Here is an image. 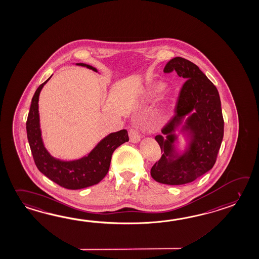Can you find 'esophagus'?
Here are the masks:
<instances>
[{
    "label": "esophagus",
    "mask_w": 259,
    "mask_h": 259,
    "mask_svg": "<svg viewBox=\"0 0 259 259\" xmlns=\"http://www.w3.org/2000/svg\"><path fill=\"white\" fill-rule=\"evenodd\" d=\"M129 138L133 143H138L140 141V131L137 127H132L129 130Z\"/></svg>",
    "instance_id": "1"
}]
</instances>
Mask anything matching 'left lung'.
<instances>
[{
    "mask_svg": "<svg viewBox=\"0 0 259 259\" xmlns=\"http://www.w3.org/2000/svg\"><path fill=\"white\" fill-rule=\"evenodd\" d=\"M174 70L186 81L179 92L176 115L161 130L165 138L155 137L163 153L150 175L161 184L184 185L213 168L224 136V120L219 91L197 65L178 57L165 65L163 72ZM180 126L188 140L182 154L174 145V132Z\"/></svg>",
    "mask_w": 259,
    "mask_h": 259,
    "instance_id": "obj_1",
    "label": "left lung"
}]
</instances>
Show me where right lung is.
Instances as JSON below:
<instances>
[{
	"mask_svg": "<svg viewBox=\"0 0 259 259\" xmlns=\"http://www.w3.org/2000/svg\"><path fill=\"white\" fill-rule=\"evenodd\" d=\"M98 72L90 65L77 63ZM52 75L37 88L31 99L28 120L26 122L27 137L35 164L53 182L68 190H80L98 184L109 172L113 151L129 140L125 129L111 133L104 138L87 156L75 161H61L54 158L46 149L40 128L39 96L44 85Z\"/></svg>",
	"mask_w": 259,
	"mask_h": 259,
	"instance_id": "right-lung-1",
	"label": "right lung"
}]
</instances>
